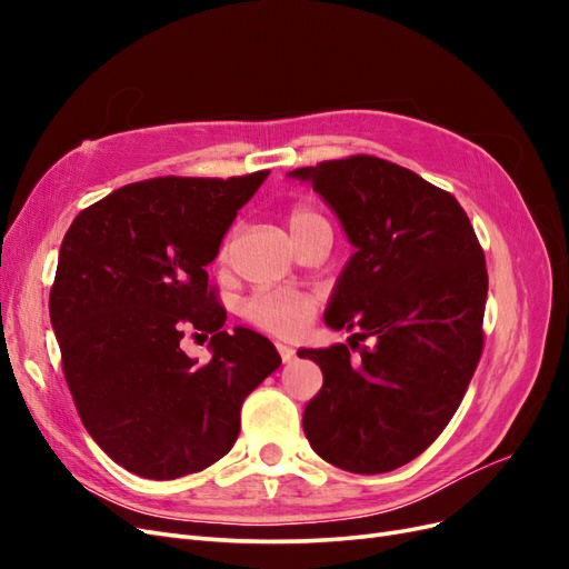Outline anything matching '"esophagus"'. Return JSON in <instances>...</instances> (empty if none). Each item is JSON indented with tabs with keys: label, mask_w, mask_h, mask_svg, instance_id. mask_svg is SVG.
Listing matches in <instances>:
<instances>
[{
	"label": "esophagus",
	"mask_w": 569,
	"mask_h": 569,
	"mask_svg": "<svg viewBox=\"0 0 569 569\" xmlns=\"http://www.w3.org/2000/svg\"><path fill=\"white\" fill-rule=\"evenodd\" d=\"M278 351L282 356V363H291V360L297 358V351L291 349V347H287V343H278Z\"/></svg>",
	"instance_id": "1"
}]
</instances>
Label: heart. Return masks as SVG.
<instances>
[{"instance_id": "b5f03b06", "label": "heart", "mask_w": 569, "mask_h": 569, "mask_svg": "<svg viewBox=\"0 0 569 569\" xmlns=\"http://www.w3.org/2000/svg\"><path fill=\"white\" fill-rule=\"evenodd\" d=\"M291 237H301L303 232L327 226V220L311 209V206H295L287 216ZM232 251V234L222 242L218 258L220 261H228ZM318 311V299L311 291H297V289H268V291H256V295L247 301L244 313L247 318L261 327V330L278 335V337H297L301 335L308 322L316 318Z\"/></svg>"}]
</instances>
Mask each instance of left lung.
I'll use <instances>...</instances> for the list:
<instances>
[{
    "label": "left lung",
    "mask_w": 569,
    "mask_h": 569,
    "mask_svg": "<svg viewBox=\"0 0 569 569\" xmlns=\"http://www.w3.org/2000/svg\"><path fill=\"white\" fill-rule=\"evenodd\" d=\"M289 176L313 184L356 247L325 311L332 330H353L349 347L299 351L322 370L303 432L341 470L391 472L443 432L472 380L485 251L456 197L403 166L358 153Z\"/></svg>",
    "instance_id": "obj_1"
}]
</instances>
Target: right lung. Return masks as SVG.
I'll use <instances>...</instances> for the list:
<instances>
[{"instance_id":"1","label":"right lung","mask_w":569,"mask_h":569,"mask_svg":"<svg viewBox=\"0 0 569 569\" xmlns=\"http://www.w3.org/2000/svg\"><path fill=\"white\" fill-rule=\"evenodd\" d=\"M270 170L242 178H153L116 189L68 228L49 318L90 437L147 479L209 468L239 435L247 396L282 358L247 327L226 332L209 266ZM212 335L209 365L180 349Z\"/></svg>"}]
</instances>
